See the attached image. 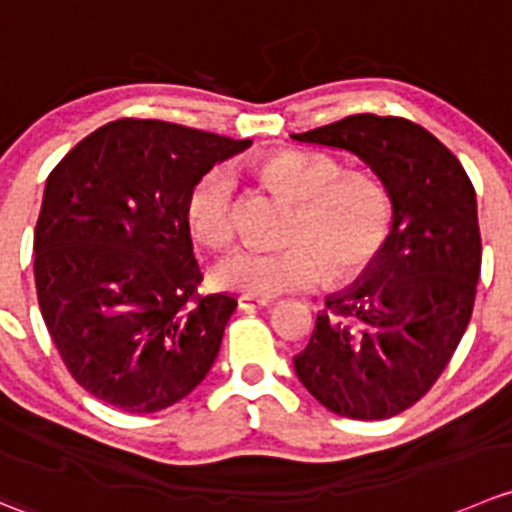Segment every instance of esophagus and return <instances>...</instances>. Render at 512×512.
<instances>
[{"instance_id":"obj_1","label":"esophagus","mask_w":512,"mask_h":512,"mask_svg":"<svg viewBox=\"0 0 512 512\" xmlns=\"http://www.w3.org/2000/svg\"><path fill=\"white\" fill-rule=\"evenodd\" d=\"M237 305H240V310H262V307H270L272 300H265V297L240 295L237 297Z\"/></svg>"}]
</instances>
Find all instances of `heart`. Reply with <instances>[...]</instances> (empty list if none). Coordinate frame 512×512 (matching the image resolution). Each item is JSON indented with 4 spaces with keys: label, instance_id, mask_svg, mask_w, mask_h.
<instances>
[{
    "label": "heart",
    "instance_id": "1",
    "mask_svg": "<svg viewBox=\"0 0 512 512\" xmlns=\"http://www.w3.org/2000/svg\"><path fill=\"white\" fill-rule=\"evenodd\" d=\"M260 175L297 200L287 247L242 250L222 265V285L252 297H275L342 285L370 270L393 230L395 202L388 182L367 170H347L330 155L285 150L265 157ZM192 232L212 250L237 240L240 215L232 172L212 167L187 200Z\"/></svg>",
    "mask_w": 512,
    "mask_h": 512
}]
</instances>
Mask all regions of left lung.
I'll use <instances>...</instances> for the list:
<instances>
[{"mask_svg": "<svg viewBox=\"0 0 512 512\" xmlns=\"http://www.w3.org/2000/svg\"><path fill=\"white\" fill-rule=\"evenodd\" d=\"M292 140L352 152L393 192V232L375 265L327 300L295 357L327 410L393 418L430 393L473 315L483 260L475 187L438 137L403 117L352 114Z\"/></svg>", "mask_w": 512, "mask_h": 512, "instance_id": "left-lung-1", "label": "left lung"}]
</instances>
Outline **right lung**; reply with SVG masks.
<instances>
[{
    "label": "right lung",
    "instance_id": "add662e5",
    "mask_svg": "<svg viewBox=\"0 0 512 512\" xmlns=\"http://www.w3.org/2000/svg\"><path fill=\"white\" fill-rule=\"evenodd\" d=\"M247 145L124 117L49 172L34 285L49 337L89 395L145 415L205 380L237 302L202 292L187 200L212 165Z\"/></svg>",
    "mask_w": 512,
    "mask_h": 512
}]
</instances>
